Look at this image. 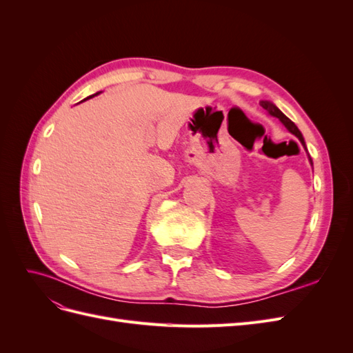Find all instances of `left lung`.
I'll return each instance as SVG.
<instances>
[{
    "instance_id": "8db88e82",
    "label": "left lung",
    "mask_w": 353,
    "mask_h": 353,
    "mask_svg": "<svg viewBox=\"0 0 353 353\" xmlns=\"http://www.w3.org/2000/svg\"><path fill=\"white\" fill-rule=\"evenodd\" d=\"M261 105H262V108L266 110V112H268L271 116H274V117H279V119L281 121V123L287 128V130L288 131H290L293 135H296L297 138H299V141H301L302 143V145L305 147V140H303V135H302V132L301 131H299V128L290 121V119H288V117L279 109V108H276V105L274 104V103H271V101H266V100H262L261 101ZM309 162H311L312 163V159L311 157H309Z\"/></svg>"
}]
</instances>
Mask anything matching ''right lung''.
Returning <instances> with one entry per match:
<instances>
[{"instance_id":"right-lung-1","label":"right lung","mask_w":353,"mask_h":353,"mask_svg":"<svg viewBox=\"0 0 353 353\" xmlns=\"http://www.w3.org/2000/svg\"><path fill=\"white\" fill-rule=\"evenodd\" d=\"M101 92V91H100ZM100 92H97V94H100ZM97 94H94V95H97ZM94 95H90V97H87V99H91V97H94ZM87 99H85V100H87Z\"/></svg>"}]
</instances>
